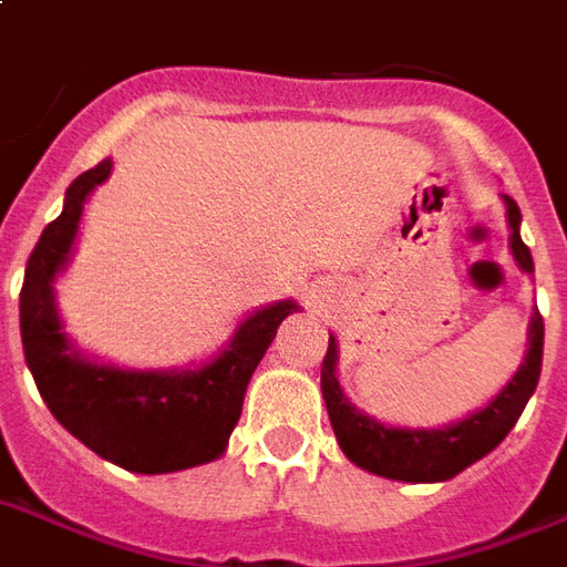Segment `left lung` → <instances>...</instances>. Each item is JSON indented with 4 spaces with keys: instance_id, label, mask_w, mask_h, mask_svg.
<instances>
[{
    "instance_id": "left-lung-1",
    "label": "left lung",
    "mask_w": 567,
    "mask_h": 567,
    "mask_svg": "<svg viewBox=\"0 0 567 567\" xmlns=\"http://www.w3.org/2000/svg\"><path fill=\"white\" fill-rule=\"evenodd\" d=\"M507 209V228H511V251L523 272H535L529 246L519 237V207L517 200L502 195ZM540 358H544V318L535 309L529 321V348L519 369L507 379L484 409L465 414L460 421H451L439 430H412V426H390L375 421L372 414L360 412L348 400L339 384L337 363L339 346L330 333L324 363H321V393H324L330 426L337 433L342 454L360 468L372 475L405 481V484H439L451 481L463 468L477 460H484L489 451H496L505 442V435L514 430V423L526 409V402L538 388Z\"/></svg>"
}]
</instances>
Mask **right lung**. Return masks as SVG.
<instances>
[{
    "label": "right lung",
    "instance_id": "obj_1",
    "mask_svg": "<svg viewBox=\"0 0 567 567\" xmlns=\"http://www.w3.org/2000/svg\"><path fill=\"white\" fill-rule=\"evenodd\" d=\"M111 167L104 158L71 183L62 213L29 255L20 291L23 354L53 417L90 451L137 475L183 472L225 454L251 372L300 303L276 300L249 312L198 367L125 369L83 354L62 330L53 285L71 261L83 204L111 177Z\"/></svg>",
    "mask_w": 567,
    "mask_h": 567
}]
</instances>
